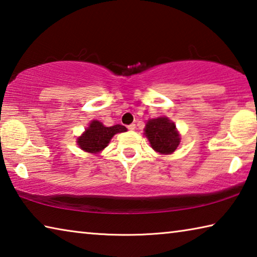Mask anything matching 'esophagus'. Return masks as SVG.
I'll return each mask as SVG.
<instances>
[{
    "instance_id": "obj_1",
    "label": "esophagus",
    "mask_w": 257,
    "mask_h": 257,
    "mask_svg": "<svg viewBox=\"0 0 257 257\" xmlns=\"http://www.w3.org/2000/svg\"><path fill=\"white\" fill-rule=\"evenodd\" d=\"M128 129H129V130H132V132H133V130L136 129V124H135V123L129 124V125H128Z\"/></svg>"
}]
</instances>
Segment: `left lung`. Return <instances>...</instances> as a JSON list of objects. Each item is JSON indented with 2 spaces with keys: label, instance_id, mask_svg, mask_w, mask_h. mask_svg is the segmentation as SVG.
<instances>
[{
  "label": "left lung",
  "instance_id": "obj_1",
  "mask_svg": "<svg viewBox=\"0 0 257 257\" xmlns=\"http://www.w3.org/2000/svg\"><path fill=\"white\" fill-rule=\"evenodd\" d=\"M145 136L150 141L152 149L160 154H171L177 150L180 143V135L176 124L167 116L147 121Z\"/></svg>",
  "mask_w": 257,
  "mask_h": 257
}]
</instances>
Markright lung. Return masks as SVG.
Masks as SVG:
<instances>
[{
    "instance_id": "add662e5",
    "label": "right lung",
    "mask_w": 257,
    "mask_h": 257,
    "mask_svg": "<svg viewBox=\"0 0 257 257\" xmlns=\"http://www.w3.org/2000/svg\"><path fill=\"white\" fill-rule=\"evenodd\" d=\"M124 132H127L124 125L115 124L112 127H105L99 121L93 120L85 133L78 137L77 144L82 151L96 154L105 149L115 134Z\"/></svg>"
}]
</instances>
